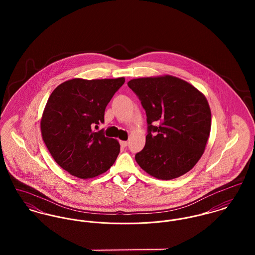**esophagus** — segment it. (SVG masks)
Listing matches in <instances>:
<instances>
[{"label":"esophagus","mask_w":255,"mask_h":255,"mask_svg":"<svg viewBox=\"0 0 255 255\" xmlns=\"http://www.w3.org/2000/svg\"><path fill=\"white\" fill-rule=\"evenodd\" d=\"M120 144L122 147H127L128 146V141H126V140H121L120 141Z\"/></svg>","instance_id":"obj_1"}]
</instances>
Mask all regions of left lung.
I'll return each mask as SVG.
<instances>
[{"label":"left lung","mask_w":255,"mask_h":255,"mask_svg":"<svg viewBox=\"0 0 255 255\" xmlns=\"http://www.w3.org/2000/svg\"><path fill=\"white\" fill-rule=\"evenodd\" d=\"M128 87L145 110L147 135L135 161L159 180L191 170L202 156L211 129L205 96L181 78L164 75L131 79Z\"/></svg>","instance_id":"1"}]
</instances>
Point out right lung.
Wrapping results in <instances>:
<instances>
[{
	"mask_svg": "<svg viewBox=\"0 0 255 255\" xmlns=\"http://www.w3.org/2000/svg\"><path fill=\"white\" fill-rule=\"evenodd\" d=\"M125 78H73L50 95L41 119L42 138L54 160L79 179L105 173L115 163L120 144L92 128L104 123L105 109Z\"/></svg>",
	"mask_w": 255,
	"mask_h": 255,
	"instance_id": "obj_1",
	"label": "right lung"
}]
</instances>
